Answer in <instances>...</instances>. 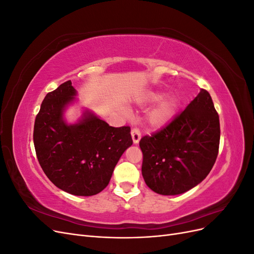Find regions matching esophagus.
<instances>
[{
    "instance_id": "esophagus-1",
    "label": "esophagus",
    "mask_w": 254,
    "mask_h": 254,
    "mask_svg": "<svg viewBox=\"0 0 254 254\" xmlns=\"http://www.w3.org/2000/svg\"><path fill=\"white\" fill-rule=\"evenodd\" d=\"M141 131L137 128H133L131 130V137H132V141H133V144H137L140 142L141 140Z\"/></svg>"
}]
</instances>
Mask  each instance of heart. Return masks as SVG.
<instances>
[{
    "label": "heart",
    "instance_id": "1",
    "mask_svg": "<svg viewBox=\"0 0 254 254\" xmlns=\"http://www.w3.org/2000/svg\"><path fill=\"white\" fill-rule=\"evenodd\" d=\"M163 93L159 91L149 92L145 95L144 101L157 102L162 98ZM176 110V103L173 98L167 97L162 99L157 107H155L149 113V122L153 127H162L171 121Z\"/></svg>",
    "mask_w": 254,
    "mask_h": 254
}]
</instances>
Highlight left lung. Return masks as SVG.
I'll return each instance as SVG.
<instances>
[{
	"mask_svg": "<svg viewBox=\"0 0 254 254\" xmlns=\"http://www.w3.org/2000/svg\"><path fill=\"white\" fill-rule=\"evenodd\" d=\"M219 139V117L209 92L201 89L165 128L141 139L145 183L166 196L195 188L211 172Z\"/></svg>",
	"mask_w": 254,
	"mask_h": 254,
	"instance_id": "left-lung-1",
	"label": "left lung"
}]
</instances>
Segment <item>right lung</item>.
Returning a JSON list of instances; mask_svg holds the SVG:
<instances>
[{"instance_id":"right-lung-1","label":"right lung","mask_w":254,"mask_h":254,"mask_svg":"<svg viewBox=\"0 0 254 254\" xmlns=\"http://www.w3.org/2000/svg\"><path fill=\"white\" fill-rule=\"evenodd\" d=\"M76 96L71 80L47 94L36 117L34 144L44 174L58 189L93 196L108 186L132 139L130 127H111L89 109H82L76 123H67L64 113Z\"/></svg>"}]
</instances>
